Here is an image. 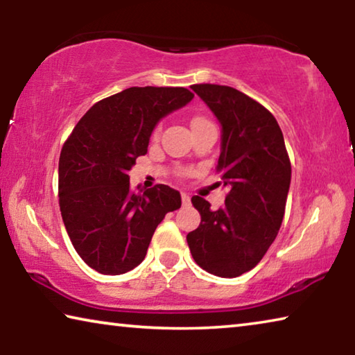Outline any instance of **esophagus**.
<instances>
[{"instance_id":"1","label":"esophagus","mask_w":355,"mask_h":355,"mask_svg":"<svg viewBox=\"0 0 355 355\" xmlns=\"http://www.w3.org/2000/svg\"><path fill=\"white\" fill-rule=\"evenodd\" d=\"M182 202H183V205H189V203H191V196L186 194V192H182Z\"/></svg>"}]
</instances>
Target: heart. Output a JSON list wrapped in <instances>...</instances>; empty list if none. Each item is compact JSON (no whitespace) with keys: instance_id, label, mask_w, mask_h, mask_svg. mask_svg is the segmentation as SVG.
<instances>
[{"instance_id":"obj_1","label":"heart","mask_w":355,"mask_h":355,"mask_svg":"<svg viewBox=\"0 0 355 355\" xmlns=\"http://www.w3.org/2000/svg\"><path fill=\"white\" fill-rule=\"evenodd\" d=\"M199 120H203V119H200V117H196L194 120H192V123H194V122H199Z\"/></svg>"}]
</instances>
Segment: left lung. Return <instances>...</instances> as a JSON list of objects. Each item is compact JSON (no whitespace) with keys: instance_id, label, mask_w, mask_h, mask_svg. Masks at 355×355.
I'll list each match as a JSON object with an SVG mask.
<instances>
[{"instance_id":"obj_1","label":"left lung","mask_w":355,"mask_h":355,"mask_svg":"<svg viewBox=\"0 0 355 355\" xmlns=\"http://www.w3.org/2000/svg\"><path fill=\"white\" fill-rule=\"evenodd\" d=\"M191 89L220 123L218 171L230 192L219 209L192 197L202 220L186 241L207 272L238 277L257 266L277 236L291 183L290 158L277 120L266 107L228 86Z\"/></svg>"}]
</instances>
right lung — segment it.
<instances>
[{"instance_id":"obj_1","label":"right lung","mask_w":355,"mask_h":355,"mask_svg":"<svg viewBox=\"0 0 355 355\" xmlns=\"http://www.w3.org/2000/svg\"><path fill=\"white\" fill-rule=\"evenodd\" d=\"M194 98L184 87H130L95 103L65 141L59 158V207L84 263L119 275L146 258L156 227L182 207L167 184L133 192L128 172L147 153L161 119Z\"/></svg>"}]
</instances>
